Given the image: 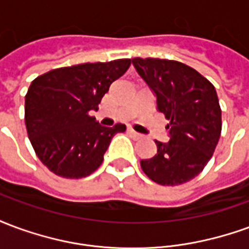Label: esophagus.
<instances>
[{"mask_svg":"<svg viewBox=\"0 0 249 249\" xmlns=\"http://www.w3.org/2000/svg\"><path fill=\"white\" fill-rule=\"evenodd\" d=\"M128 133H129V135L132 136L133 139H140L141 137V135H139V133H137V132H135V130L132 129V128H128Z\"/></svg>","mask_w":249,"mask_h":249,"instance_id":"1","label":"esophagus"}]
</instances>
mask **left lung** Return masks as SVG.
Segmentation results:
<instances>
[{
  "mask_svg": "<svg viewBox=\"0 0 249 249\" xmlns=\"http://www.w3.org/2000/svg\"><path fill=\"white\" fill-rule=\"evenodd\" d=\"M136 71L156 96L157 110L169 120L168 142L155 140L157 153L141 160V169L160 185H178L196 178L213 155L221 133L216 89L183 62L133 58Z\"/></svg>",
  "mask_w": 249,
  "mask_h": 249,
  "instance_id": "8db88e82",
  "label": "left lung"
}]
</instances>
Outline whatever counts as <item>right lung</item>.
<instances>
[{
	"label": "right lung",
	"instance_id": "obj_1",
	"mask_svg": "<svg viewBox=\"0 0 249 249\" xmlns=\"http://www.w3.org/2000/svg\"><path fill=\"white\" fill-rule=\"evenodd\" d=\"M130 66L129 58L58 68L35 78L25 96V124L41 162L65 178H87L104 160L124 124L103 126L97 110L110 84Z\"/></svg>",
	"mask_w": 249,
	"mask_h": 249
}]
</instances>
